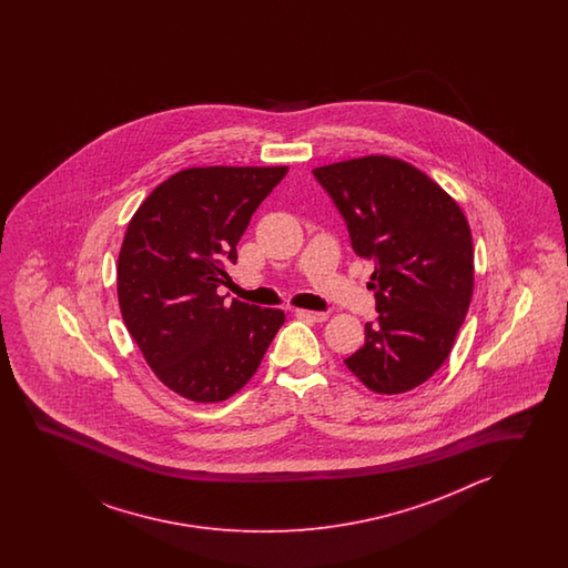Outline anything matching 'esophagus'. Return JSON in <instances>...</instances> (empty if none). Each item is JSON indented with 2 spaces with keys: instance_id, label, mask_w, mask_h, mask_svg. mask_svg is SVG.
<instances>
[{
  "instance_id": "34e87169",
  "label": "esophagus",
  "mask_w": 568,
  "mask_h": 568,
  "mask_svg": "<svg viewBox=\"0 0 568 568\" xmlns=\"http://www.w3.org/2000/svg\"><path fill=\"white\" fill-rule=\"evenodd\" d=\"M296 314L301 316V318H308V321H314V323H323L328 318V314L318 313V311H304V308H296Z\"/></svg>"
}]
</instances>
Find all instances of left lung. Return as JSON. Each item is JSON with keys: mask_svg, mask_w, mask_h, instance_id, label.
<instances>
[{"mask_svg": "<svg viewBox=\"0 0 568 568\" xmlns=\"http://www.w3.org/2000/svg\"><path fill=\"white\" fill-rule=\"evenodd\" d=\"M347 221L355 254L372 260L377 321L345 359L375 394H404L447 362L473 296L465 213L423 170L363 156L313 170Z\"/></svg>", "mask_w": 568, "mask_h": 568, "instance_id": "8db88e82", "label": "left lung"}]
</instances>
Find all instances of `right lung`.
Returning <instances> with one entry per match:
<instances>
[{"instance_id":"obj_1","label":"right lung","mask_w":568,"mask_h":568,"mask_svg":"<svg viewBox=\"0 0 568 568\" xmlns=\"http://www.w3.org/2000/svg\"><path fill=\"white\" fill-rule=\"evenodd\" d=\"M288 166H196L158 184L133 213L118 257V301L158 379L182 398L237 394L284 325L278 308L233 301L225 262Z\"/></svg>"}]
</instances>
